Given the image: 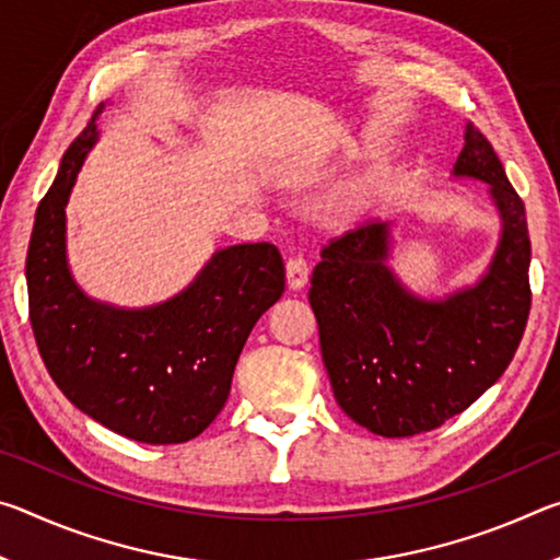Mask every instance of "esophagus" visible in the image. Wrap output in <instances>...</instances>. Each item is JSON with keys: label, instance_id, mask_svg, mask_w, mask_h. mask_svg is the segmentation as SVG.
Wrapping results in <instances>:
<instances>
[{"label": "esophagus", "instance_id": "1", "mask_svg": "<svg viewBox=\"0 0 560 560\" xmlns=\"http://www.w3.org/2000/svg\"><path fill=\"white\" fill-rule=\"evenodd\" d=\"M308 273H311V269H308L306 259L293 257V259L287 261V283H289L291 291H301L303 287H306Z\"/></svg>", "mask_w": 560, "mask_h": 560}]
</instances>
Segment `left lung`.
Listing matches in <instances>:
<instances>
[{"label":"left lung","mask_w":560,"mask_h":560,"mask_svg":"<svg viewBox=\"0 0 560 560\" xmlns=\"http://www.w3.org/2000/svg\"><path fill=\"white\" fill-rule=\"evenodd\" d=\"M452 177L485 183L501 222L494 257L477 281L442 299L415 293L390 267V222L330 242L311 277L308 301L336 400L381 438L430 432L467 410L504 375L528 320L524 202L471 122Z\"/></svg>","instance_id":"8db88e82"}]
</instances>
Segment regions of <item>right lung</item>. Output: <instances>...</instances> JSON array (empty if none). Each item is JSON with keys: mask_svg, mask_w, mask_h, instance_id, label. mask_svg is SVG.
<instances>
[{"mask_svg": "<svg viewBox=\"0 0 560 560\" xmlns=\"http://www.w3.org/2000/svg\"><path fill=\"white\" fill-rule=\"evenodd\" d=\"M101 110L63 153L36 210L26 254L34 338L46 371L81 412L128 440L179 444L222 412L246 338L281 299L283 261L269 242L234 244L153 306L91 299L69 267L66 205L101 138Z\"/></svg>", "mask_w": 560, "mask_h": 560, "instance_id": "add662e5", "label": "right lung"}]
</instances>
